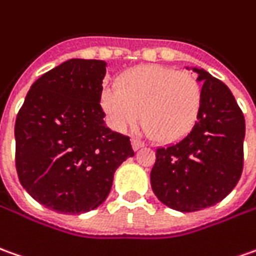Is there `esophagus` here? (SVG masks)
I'll use <instances>...</instances> for the list:
<instances>
[{
  "label": "esophagus",
  "instance_id": "34e87169",
  "mask_svg": "<svg viewBox=\"0 0 256 256\" xmlns=\"http://www.w3.org/2000/svg\"><path fill=\"white\" fill-rule=\"evenodd\" d=\"M131 144H132V148H134V150H138V149L144 148V146H145V144H144L142 140H136V138H134V140H131Z\"/></svg>",
  "mask_w": 256,
  "mask_h": 256
}]
</instances>
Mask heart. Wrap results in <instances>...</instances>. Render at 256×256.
Listing matches in <instances>:
<instances>
[{
    "label": "heart",
    "mask_w": 256,
    "mask_h": 256,
    "mask_svg": "<svg viewBox=\"0 0 256 256\" xmlns=\"http://www.w3.org/2000/svg\"><path fill=\"white\" fill-rule=\"evenodd\" d=\"M101 92V108L116 131L142 122L156 142H173L194 126L202 108V86L188 72L142 66Z\"/></svg>",
    "instance_id": "heart-1"
}]
</instances>
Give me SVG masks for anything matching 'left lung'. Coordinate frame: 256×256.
<instances>
[{"label": "left lung", "mask_w": 256, "mask_h": 256, "mask_svg": "<svg viewBox=\"0 0 256 256\" xmlns=\"http://www.w3.org/2000/svg\"><path fill=\"white\" fill-rule=\"evenodd\" d=\"M202 86V108L182 140L156 149L150 172L155 196L176 212H198L236 188L244 164L245 120L232 92L204 68H188Z\"/></svg>", "instance_id": "8db88e82"}]
</instances>
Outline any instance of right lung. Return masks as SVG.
Masks as SVG:
<instances>
[{"label": "right lung", "mask_w": 256, "mask_h": 256, "mask_svg": "<svg viewBox=\"0 0 256 256\" xmlns=\"http://www.w3.org/2000/svg\"><path fill=\"white\" fill-rule=\"evenodd\" d=\"M104 60L70 59L30 86L15 121L22 188L62 214L106 202L118 166L134 156L130 138L106 125L100 106Z\"/></svg>", "instance_id": "add662e5"}]
</instances>
